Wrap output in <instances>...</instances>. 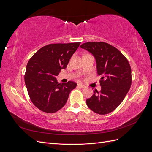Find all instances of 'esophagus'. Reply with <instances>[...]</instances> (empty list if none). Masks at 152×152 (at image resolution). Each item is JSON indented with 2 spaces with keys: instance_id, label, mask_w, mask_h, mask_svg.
<instances>
[{
  "instance_id": "34e87169",
  "label": "esophagus",
  "mask_w": 152,
  "mask_h": 152,
  "mask_svg": "<svg viewBox=\"0 0 152 152\" xmlns=\"http://www.w3.org/2000/svg\"><path fill=\"white\" fill-rule=\"evenodd\" d=\"M77 86H78V87H79V88H81V89H84V88H86V86H85L84 85H83V84H79L77 85Z\"/></svg>"
}]
</instances>
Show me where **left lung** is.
<instances>
[{"instance_id": "1", "label": "left lung", "mask_w": 152, "mask_h": 152, "mask_svg": "<svg viewBox=\"0 0 152 152\" xmlns=\"http://www.w3.org/2000/svg\"><path fill=\"white\" fill-rule=\"evenodd\" d=\"M80 48L93 55L102 87L86 104L92 111L100 115L113 112L120 104L129 90L131 82V68L126 58L117 48L103 42H89Z\"/></svg>"}]
</instances>
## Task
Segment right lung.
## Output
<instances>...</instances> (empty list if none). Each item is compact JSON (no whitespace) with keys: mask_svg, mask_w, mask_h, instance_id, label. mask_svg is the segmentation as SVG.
<instances>
[{"mask_svg":"<svg viewBox=\"0 0 152 152\" xmlns=\"http://www.w3.org/2000/svg\"><path fill=\"white\" fill-rule=\"evenodd\" d=\"M80 42L51 44L37 50L27 64L25 82L31 102L41 111L52 113L64 107L77 84L58 83L56 77L65 69Z\"/></svg>","mask_w":152,"mask_h":152,"instance_id":"right-lung-1","label":"right lung"}]
</instances>
